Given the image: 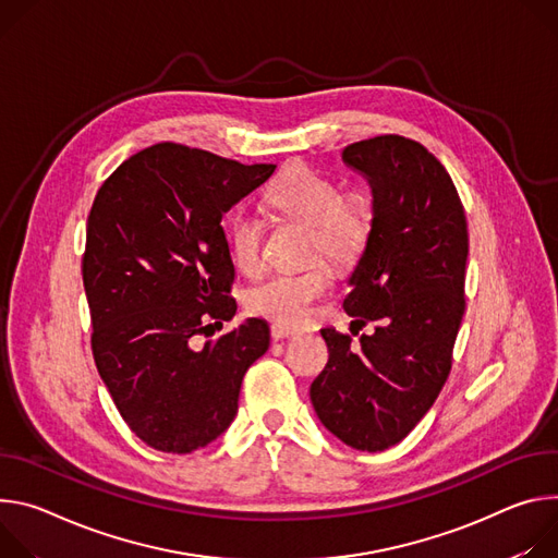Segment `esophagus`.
<instances>
[{
	"label": "esophagus",
	"instance_id": "esophagus-1",
	"mask_svg": "<svg viewBox=\"0 0 558 558\" xmlns=\"http://www.w3.org/2000/svg\"><path fill=\"white\" fill-rule=\"evenodd\" d=\"M270 335H272V339H275V341H281V339L294 337V335H296V330H294V328H286V326H279V324H275V326L270 328Z\"/></svg>",
	"mask_w": 558,
	"mask_h": 558
}]
</instances>
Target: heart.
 I'll use <instances>...</instances> for the list:
<instances>
[{
    "label": "heart",
    "mask_w": 558,
    "mask_h": 558,
    "mask_svg": "<svg viewBox=\"0 0 558 558\" xmlns=\"http://www.w3.org/2000/svg\"><path fill=\"white\" fill-rule=\"evenodd\" d=\"M268 204L283 217L307 226L305 257L324 255L339 268L359 262L373 236L375 213L367 197L359 193L341 195L339 183L311 170L292 168L277 179L268 191ZM230 247L234 266L255 275L264 266V221L251 213L239 210L230 226ZM330 270L324 262H313L301 270L277 272L251 288L245 296L247 311L279 326H299L311 305L328 290Z\"/></svg>",
    "instance_id": "obj_1"
}]
</instances>
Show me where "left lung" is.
<instances>
[{"instance_id":"obj_1","label":"left lung","mask_w":558,"mask_h":558,"mask_svg":"<svg viewBox=\"0 0 558 558\" xmlns=\"http://www.w3.org/2000/svg\"><path fill=\"white\" fill-rule=\"evenodd\" d=\"M341 159L367 179L375 213L343 311L375 332L352 343L322 330L330 356L311 401L345 446L381 452L410 435L450 375L465 313L468 221L448 170L418 142L381 135Z\"/></svg>"}]
</instances>
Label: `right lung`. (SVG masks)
I'll use <instances>...</instances> for the list:
<instances>
[{
    "label": "right lung",
    "instance_id": "right-lung-1",
    "mask_svg": "<svg viewBox=\"0 0 558 558\" xmlns=\"http://www.w3.org/2000/svg\"><path fill=\"white\" fill-rule=\"evenodd\" d=\"M155 144L99 189L82 262L93 356L119 414L150 448L189 454L228 429L245 369L270 345L247 319L202 350L193 337L236 313L221 217L275 172Z\"/></svg>",
    "mask_w": 558,
    "mask_h": 558
}]
</instances>
